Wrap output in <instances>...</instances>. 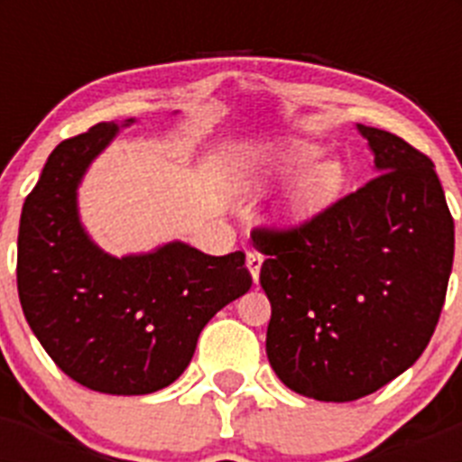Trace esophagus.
I'll return each mask as SVG.
<instances>
[{
  "instance_id": "esophagus-1",
  "label": "esophagus",
  "mask_w": 462,
  "mask_h": 462,
  "mask_svg": "<svg viewBox=\"0 0 462 462\" xmlns=\"http://www.w3.org/2000/svg\"><path fill=\"white\" fill-rule=\"evenodd\" d=\"M245 263H247V271L252 273V280H254V282L259 280V273H261V263H263V256H261L259 252H250Z\"/></svg>"
}]
</instances>
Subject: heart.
<instances>
[{
  "label": "heart",
  "instance_id": "1",
  "mask_svg": "<svg viewBox=\"0 0 462 462\" xmlns=\"http://www.w3.org/2000/svg\"><path fill=\"white\" fill-rule=\"evenodd\" d=\"M319 154V145L305 138L238 145L224 159V187L234 196H256L293 175L291 185L277 203V222L282 226H298L317 217L340 185V166L330 159L317 162Z\"/></svg>",
  "mask_w": 462,
  "mask_h": 462
}]
</instances>
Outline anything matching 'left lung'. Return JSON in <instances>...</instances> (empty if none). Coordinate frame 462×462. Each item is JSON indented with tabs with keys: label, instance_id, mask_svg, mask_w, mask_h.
<instances>
[{
	"label": "left lung",
	"instance_id": "8db88e82",
	"mask_svg": "<svg viewBox=\"0 0 462 462\" xmlns=\"http://www.w3.org/2000/svg\"><path fill=\"white\" fill-rule=\"evenodd\" d=\"M373 180L300 226L256 228L271 300L266 354L291 391L324 402L374 393L414 365L439 321L454 217L430 159L356 125Z\"/></svg>",
	"mask_w": 462,
	"mask_h": 462
}]
</instances>
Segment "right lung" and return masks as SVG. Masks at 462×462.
Wrapping results in <instances>:
<instances>
[{"mask_svg": "<svg viewBox=\"0 0 462 462\" xmlns=\"http://www.w3.org/2000/svg\"><path fill=\"white\" fill-rule=\"evenodd\" d=\"M117 132L99 122L51 152L20 215L18 296L41 346L73 382L145 395L185 373L203 326L250 291L252 275L243 252L210 256L173 240L117 259L92 243L79 185Z\"/></svg>", "mask_w": 462, "mask_h": 462, "instance_id": "1", "label": "right lung"}]
</instances>
